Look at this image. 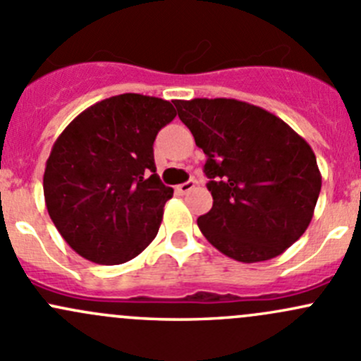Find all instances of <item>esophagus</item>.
I'll use <instances>...</instances> for the list:
<instances>
[{
    "mask_svg": "<svg viewBox=\"0 0 361 361\" xmlns=\"http://www.w3.org/2000/svg\"><path fill=\"white\" fill-rule=\"evenodd\" d=\"M194 187H195V181L194 180H188V181H185V183L178 185L176 192H178V194H188V192H190V190H194Z\"/></svg>",
    "mask_w": 361,
    "mask_h": 361,
    "instance_id": "esophagus-1",
    "label": "esophagus"
}]
</instances>
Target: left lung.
<instances>
[{
  "label": "left lung",
  "instance_id": "obj_1",
  "mask_svg": "<svg viewBox=\"0 0 361 361\" xmlns=\"http://www.w3.org/2000/svg\"><path fill=\"white\" fill-rule=\"evenodd\" d=\"M206 154L213 207L197 218L204 238L245 264L271 260L309 227L322 173L307 141L255 104L238 99L174 101Z\"/></svg>",
  "mask_w": 361,
  "mask_h": 361
}]
</instances>
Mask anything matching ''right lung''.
<instances>
[{
    "instance_id": "add662e5",
    "label": "right lung",
    "mask_w": 361,
    "mask_h": 361,
    "mask_svg": "<svg viewBox=\"0 0 361 361\" xmlns=\"http://www.w3.org/2000/svg\"><path fill=\"white\" fill-rule=\"evenodd\" d=\"M174 116L169 101L120 94L87 108L57 137L43 194L54 225L80 257L118 265L154 241L173 197L155 173L154 141Z\"/></svg>"
}]
</instances>
